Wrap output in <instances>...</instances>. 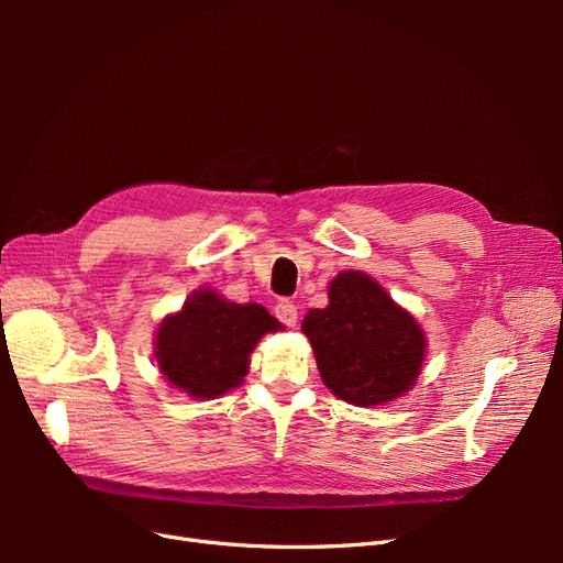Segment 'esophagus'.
Listing matches in <instances>:
<instances>
[{"label":"esophagus","instance_id":"obj_1","mask_svg":"<svg viewBox=\"0 0 563 563\" xmlns=\"http://www.w3.org/2000/svg\"><path fill=\"white\" fill-rule=\"evenodd\" d=\"M275 314H277V319H279L282 323H286L288 329H294L296 323H298V308H296L294 302H288V300H282V302H277Z\"/></svg>","mask_w":563,"mask_h":563}]
</instances>
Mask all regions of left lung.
Returning <instances> with one entry per match:
<instances>
[{"mask_svg": "<svg viewBox=\"0 0 563 563\" xmlns=\"http://www.w3.org/2000/svg\"><path fill=\"white\" fill-rule=\"evenodd\" d=\"M321 380L338 399L380 406L411 389L422 371L428 340L411 312L360 269L329 286V305L302 319Z\"/></svg>", "mask_w": 563, "mask_h": 563, "instance_id": "obj_1", "label": "left lung"}]
</instances>
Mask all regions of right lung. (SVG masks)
Listing matches in <instances>:
<instances>
[{"instance_id": "add662e5", "label": "right lung", "mask_w": 563, "mask_h": 563, "mask_svg": "<svg viewBox=\"0 0 563 563\" xmlns=\"http://www.w3.org/2000/svg\"><path fill=\"white\" fill-rule=\"evenodd\" d=\"M279 329L263 305L230 302L213 288H199L180 312L159 323L155 360L162 376L187 397L216 399L242 385L255 343Z\"/></svg>"}]
</instances>
